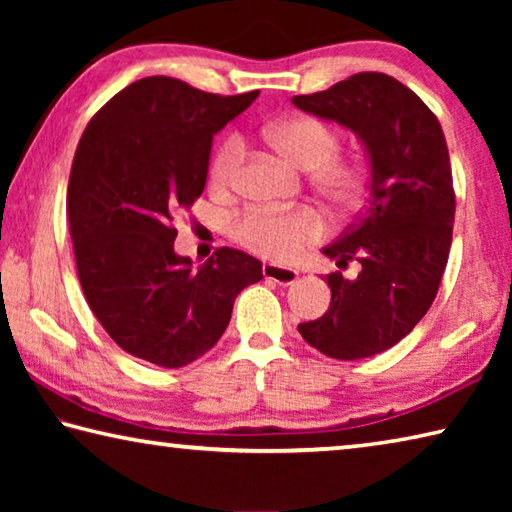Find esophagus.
<instances>
[{
  "label": "esophagus",
  "instance_id": "34e87169",
  "mask_svg": "<svg viewBox=\"0 0 512 512\" xmlns=\"http://www.w3.org/2000/svg\"><path fill=\"white\" fill-rule=\"evenodd\" d=\"M262 273L268 282H275L280 284V287H289L298 280V271L296 268H289V266H280V264H264L262 266Z\"/></svg>",
  "mask_w": 512,
  "mask_h": 512
}]
</instances>
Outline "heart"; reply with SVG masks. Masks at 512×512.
I'll return each mask as SVG.
<instances>
[{
	"instance_id": "1",
	"label": "heart",
	"mask_w": 512,
	"mask_h": 512,
	"mask_svg": "<svg viewBox=\"0 0 512 512\" xmlns=\"http://www.w3.org/2000/svg\"><path fill=\"white\" fill-rule=\"evenodd\" d=\"M264 140L296 167L307 171L314 169L316 187L334 205L348 207L357 201L361 173L354 164L334 158L339 151V137L323 121L302 115L277 119L264 128ZM241 153H244V144L237 135L225 137L219 144L210 164L214 187L230 183ZM232 235L241 246L257 255L275 259V262H289L325 235V223L309 207L291 212L250 210L232 225Z\"/></svg>"
}]
</instances>
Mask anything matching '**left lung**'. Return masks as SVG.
<instances>
[{"instance_id": "1", "label": "left lung", "mask_w": 512, "mask_h": 512, "mask_svg": "<svg viewBox=\"0 0 512 512\" xmlns=\"http://www.w3.org/2000/svg\"><path fill=\"white\" fill-rule=\"evenodd\" d=\"M293 106L336 121L359 137L368 158V198L348 230L323 248L357 280L327 275L332 302L298 325L311 348L332 359H366L393 348L427 314L443 280L456 198L447 142L433 112L393 76L361 72Z\"/></svg>"}]
</instances>
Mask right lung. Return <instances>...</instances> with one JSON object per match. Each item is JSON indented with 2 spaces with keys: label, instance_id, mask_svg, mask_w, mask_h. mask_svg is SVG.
<instances>
[{
  "label": "right lung",
  "instance_id": "1",
  "mask_svg": "<svg viewBox=\"0 0 512 512\" xmlns=\"http://www.w3.org/2000/svg\"><path fill=\"white\" fill-rule=\"evenodd\" d=\"M219 97L171 76L115 94L76 149L67 221L85 300L119 348L162 368L203 357L262 262L219 248L203 266L173 250V216L203 194L212 140L257 99Z\"/></svg>",
  "mask_w": 512,
  "mask_h": 512
}]
</instances>
